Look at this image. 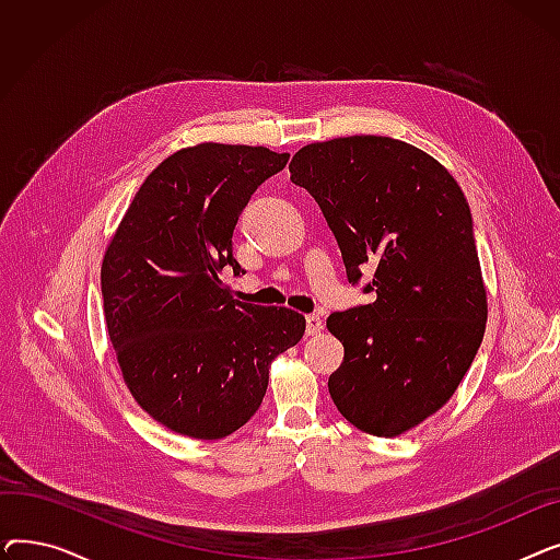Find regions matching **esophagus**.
<instances>
[{"label":"esophagus","mask_w":560,"mask_h":560,"mask_svg":"<svg viewBox=\"0 0 560 560\" xmlns=\"http://www.w3.org/2000/svg\"><path fill=\"white\" fill-rule=\"evenodd\" d=\"M322 329H325V319H322V317L315 315V313L306 315V334H308V336H317Z\"/></svg>","instance_id":"obj_1"}]
</instances>
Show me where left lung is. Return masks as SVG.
<instances>
[{
  "instance_id": "left-lung-1",
  "label": "left lung",
  "mask_w": 560,
  "mask_h": 560,
  "mask_svg": "<svg viewBox=\"0 0 560 560\" xmlns=\"http://www.w3.org/2000/svg\"><path fill=\"white\" fill-rule=\"evenodd\" d=\"M334 231L347 279L372 304L331 313L342 342L334 404L365 433L413 429L454 395L483 340L488 304L467 199L418 147L386 136L313 142L290 161Z\"/></svg>"
}]
</instances>
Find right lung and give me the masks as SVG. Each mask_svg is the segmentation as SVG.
I'll list each match as a JSON object with an SVG mask.
<instances>
[{"instance_id": "add662e5", "label": "right lung", "mask_w": 560, "mask_h": 560, "mask_svg": "<svg viewBox=\"0 0 560 560\" xmlns=\"http://www.w3.org/2000/svg\"><path fill=\"white\" fill-rule=\"evenodd\" d=\"M290 154L203 142L167 156L136 192L104 254L102 298L125 384L156 422L197 440L241 429L295 347L304 315L233 300L231 235Z\"/></svg>"}]
</instances>
